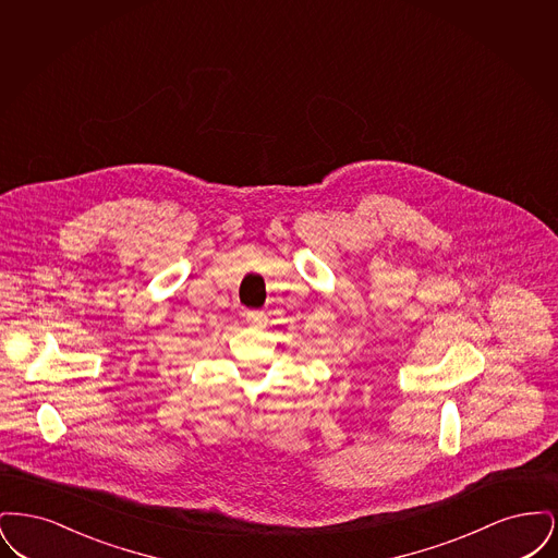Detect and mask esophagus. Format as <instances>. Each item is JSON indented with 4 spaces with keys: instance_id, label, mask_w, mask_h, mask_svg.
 <instances>
[{
    "instance_id": "1",
    "label": "esophagus",
    "mask_w": 558,
    "mask_h": 558,
    "mask_svg": "<svg viewBox=\"0 0 558 558\" xmlns=\"http://www.w3.org/2000/svg\"><path fill=\"white\" fill-rule=\"evenodd\" d=\"M246 322H248L251 326H255V328H264L267 324V316L264 312L251 310V312H246Z\"/></svg>"
}]
</instances>
